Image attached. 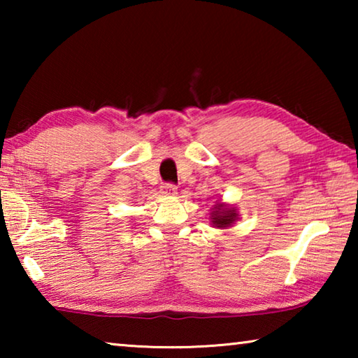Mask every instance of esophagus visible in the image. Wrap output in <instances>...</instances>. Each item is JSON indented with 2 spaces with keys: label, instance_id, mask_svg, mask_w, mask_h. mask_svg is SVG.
<instances>
[{
  "label": "esophagus",
  "instance_id": "obj_1",
  "mask_svg": "<svg viewBox=\"0 0 358 358\" xmlns=\"http://www.w3.org/2000/svg\"><path fill=\"white\" fill-rule=\"evenodd\" d=\"M161 194L162 196H175L177 194V186L171 185V183H166L161 186Z\"/></svg>",
  "mask_w": 358,
  "mask_h": 358
}]
</instances>
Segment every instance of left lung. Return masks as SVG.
I'll return each mask as SVG.
<instances>
[{"label": "left lung", "instance_id": "1", "mask_svg": "<svg viewBox=\"0 0 358 358\" xmlns=\"http://www.w3.org/2000/svg\"><path fill=\"white\" fill-rule=\"evenodd\" d=\"M238 211L234 205L216 201L213 207L210 210V224L215 229H230L234 224L238 221Z\"/></svg>", "mask_w": 358, "mask_h": 358}]
</instances>
